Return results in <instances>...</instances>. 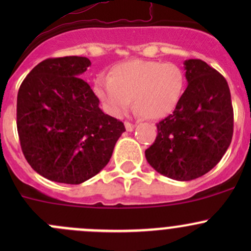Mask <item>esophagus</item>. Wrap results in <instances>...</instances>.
<instances>
[{"instance_id": "obj_1", "label": "esophagus", "mask_w": 251, "mask_h": 251, "mask_svg": "<svg viewBox=\"0 0 251 251\" xmlns=\"http://www.w3.org/2000/svg\"><path fill=\"white\" fill-rule=\"evenodd\" d=\"M125 127H126V131H133V128H135V125H133V124H131V123H128V121H126L125 123Z\"/></svg>"}]
</instances>
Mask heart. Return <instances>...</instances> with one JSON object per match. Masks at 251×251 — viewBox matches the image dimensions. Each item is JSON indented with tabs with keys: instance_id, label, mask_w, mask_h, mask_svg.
I'll list each match as a JSON object with an SVG mask.
<instances>
[{
	"instance_id": "1",
	"label": "heart",
	"mask_w": 251,
	"mask_h": 251,
	"mask_svg": "<svg viewBox=\"0 0 251 251\" xmlns=\"http://www.w3.org/2000/svg\"><path fill=\"white\" fill-rule=\"evenodd\" d=\"M184 75L177 65L132 59L114 65L109 77L98 76L93 91L111 115L121 116L133 105L142 118L156 120L175 110L182 97Z\"/></svg>"
}]
</instances>
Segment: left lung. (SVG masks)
<instances>
[{
    "label": "left lung",
    "instance_id": "left-lung-1",
    "mask_svg": "<svg viewBox=\"0 0 251 251\" xmlns=\"http://www.w3.org/2000/svg\"><path fill=\"white\" fill-rule=\"evenodd\" d=\"M187 85L174 113L156 124L146 151L149 165L177 179L198 178L217 165L233 136V108L226 78L201 59L184 62Z\"/></svg>",
    "mask_w": 251,
    "mask_h": 251
}]
</instances>
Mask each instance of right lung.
<instances>
[{"mask_svg": "<svg viewBox=\"0 0 251 251\" xmlns=\"http://www.w3.org/2000/svg\"><path fill=\"white\" fill-rule=\"evenodd\" d=\"M86 57L48 58L27 74L17 98L20 147L32 169L50 181L80 184L108 163L125 131L104 114L80 75Z\"/></svg>", "mask_w": 251, "mask_h": 251, "instance_id": "add662e5", "label": "right lung"}]
</instances>
